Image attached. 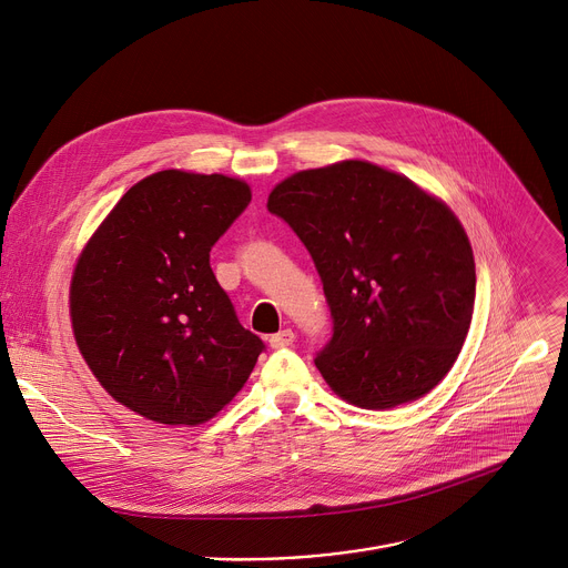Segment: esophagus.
Masks as SVG:
<instances>
[{"instance_id": "esophagus-1", "label": "esophagus", "mask_w": 568, "mask_h": 568, "mask_svg": "<svg viewBox=\"0 0 568 568\" xmlns=\"http://www.w3.org/2000/svg\"><path fill=\"white\" fill-rule=\"evenodd\" d=\"M292 342H294V333L290 328L278 331L276 335L270 337V346L272 348H287V346H292Z\"/></svg>"}]
</instances>
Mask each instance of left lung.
Returning a JSON list of instances; mask_svg holds the SVG:
<instances>
[{
	"instance_id": "1",
	"label": "left lung",
	"mask_w": 568,
	"mask_h": 568,
	"mask_svg": "<svg viewBox=\"0 0 568 568\" xmlns=\"http://www.w3.org/2000/svg\"><path fill=\"white\" fill-rule=\"evenodd\" d=\"M313 255L333 317L315 365L342 398L385 409L428 394L467 339L476 263L446 203L344 161L296 172L267 201Z\"/></svg>"
}]
</instances>
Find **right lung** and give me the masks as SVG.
<instances>
[{"instance_id": "add662e5", "label": "right lung", "mask_w": 568, "mask_h": 568, "mask_svg": "<svg viewBox=\"0 0 568 568\" xmlns=\"http://www.w3.org/2000/svg\"><path fill=\"white\" fill-rule=\"evenodd\" d=\"M248 201V185L224 174L156 172L118 201L79 257L70 287L79 351L144 419H213L265 351L211 270V248Z\"/></svg>"}]
</instances>
